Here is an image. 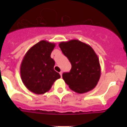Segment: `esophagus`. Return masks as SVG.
Instances as JSON below:
<instances>
[{"instance_id": "obj_1", "label": "esophagus", "mask_w": 127, "mask_h": 127, "mask_svg": "<svg viewBox=\"0 0 127 127\" xmlns=\"http://www.w3.org/2000/svg\"><path fill=\"white\" fill-rule=\"evenodd\" d=\"M62 74H63V72L61 71V72H60V75L61 76V77H62Z\"/></svg>"}]
</instances>
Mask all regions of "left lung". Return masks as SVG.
I'll use <instances>...</instances> for the list:
<instances>
[{
    "mask_svg": "<svg viewBox=\"0 0 127 127\" xmlns=\"http://www.w3.org/2000/svg\"><path fill=\"white\" fill-rule=\"evenodd\" d=\"M59 45L72 65L69 72L63 74L66 84L78 94L93 90L101 76L99 61L94 50L77 39L61 42Z\"/></svg>",
    "mask_w": 127,
    "mask_h": 127,
    "instance_id": "8db88e82",
    "label": "left lung"
}]
</instances>
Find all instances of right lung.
<instances>
[{
    "label": "right lung",
    "instance_id": "right-lung-1",
    "mask_svg": "<svg viewBox=\"0 0 127 127\" xmlns=\"http://www.w3.org/2000/svg\"><path fill=\"white\" fill-rule=\"evenodd\" d=\"M55 44L42 40L32 47L23 58L20 75L25 86L35 94L49 90L61 76L54 70L55 61L51 54Z\"/></svg>",
    "mask_w": 127,
    "mask_h": 127
}]
</instances>
